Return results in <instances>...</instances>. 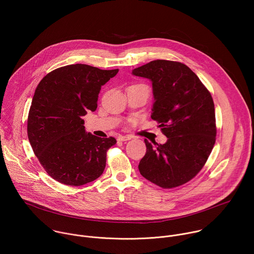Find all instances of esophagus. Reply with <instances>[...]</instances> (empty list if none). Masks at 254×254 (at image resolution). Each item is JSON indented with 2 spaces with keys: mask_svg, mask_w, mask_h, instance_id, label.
<instances>
[{
  "mask_svg": "<svg viewBox=\"0 0 254 254\" xmlns=\"http://www.w3.org/2000/svg\"><path fill=\"white\" fill-rule=\"evenodd\" d=\"M119 140H122V141H126V140H129L132 138L131 135H120L119 137Z\"/></svg>",
  "mask_w": 254,
  "mask_h": 254,
  "instance_id": "34e87169",
  "label": "esophagus"
}]
</instances>
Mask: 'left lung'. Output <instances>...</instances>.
<instances>
[{
  "label": "left lung",
  "instance_id": "obj_1",
  "mask_svg": "<svg viewBox=\"0 0 254 254\" xmlns=\"http://www.w3.org/2000/svg\"><path fill=\"white\" fill-rule=\"evenodd\" d=\"M152 82L151 118L161 125L167 141L144 139L147 152L138 164L140 175L162 188L183 185L205 165L215 143L212 96L185 64L154 60L131 71Z\"/></svg>",
  "mask_w": 254,
  "mask_h": 254
}]
</instances>
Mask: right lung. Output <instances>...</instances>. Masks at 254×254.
<instances>
[{
    "mask_svg": "<svg viewBox=\"0 0 254 254\" xmlns=\"http://www.w3.org/2000/svg\"><path fill=\"white\" fill-rule=\"evenodd\" d=\"M118 72L71 64L51 71L36 88L28 137L40 164L58 182L81 186L103 173L106 151L117 139L87 132L82 117L96 110L101 86Z\"/></svg>",
    "mask_w": 254,
    "mask_h": 254,
    "instance_id": "obj_1",
    "label": "right lung"
}]
</instances>
